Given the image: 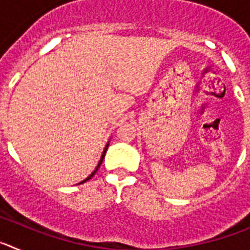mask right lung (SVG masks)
I'll use <instances>...</instances> for the list:
<instances>
[{
	"label": "right lung",
	"mask_w": 250,
	"mask_h": 250,
	"mask_svg": "<svg viewBox=\"0 0 250 250\" xmlns=\"http://www.w3.org/2000/svg\"><path fill=\"white\" fill-rule=\"evenodd\" d=\"M107 146H109V144H107V145H106V146H105V150H104V152H103V156H101V159H100V161H99V164H98V167H96V169H95L94 171H92V173H91V175H90L89 178H86L85 180H83V182H81V183H79V184H83V183H85V182H87V180H90V179H91L92 176L95 175V173H96V171H98V169H99V167H100V165L103 164V160H104V158H105V154H106V150H107Z\"/></svg>",
	"instance_id": "add662e5"
}]
</instances>
